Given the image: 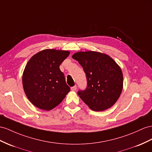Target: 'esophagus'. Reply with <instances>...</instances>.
Wrapping results in <instances>:
<instances>
[{"label": "esophagus", "mask_w": 152, "mask_h": 152, "mask_svg": "<svg viewBox=\"0 0 152 152\" xmlns=\"http://www.w3.org/2000/svg\"><path fill=\"white\" fill-rule=\"evenodd\" d=\"M71 90L72 91H76V89H77V86H76V85H75V86H73V87H72L71 88Z\"/></svg>", "instance_id": "1"}]
</instances>
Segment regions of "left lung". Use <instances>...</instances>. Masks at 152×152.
Instances as JSON below:
<instances>
[{
    "label": "left lung",
    "instance_id": "1",
    "mask_svg": "<svg viewBox=\"0 0 152 152\" xmlns=\"http://www.w3.org/2000/svg\"><path fill=\"white\" fill-rule=\"evenodd\" d=\"M72 57L86 74L87 87L77 92L83 102L97 112L113 106L123 90V76L119 66L107 54L91 50L76 53Z\"/></svg>",
    "mask_w": 152,
    "mask_h": 152
}]
</instances>
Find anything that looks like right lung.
Returning a JSON list of instances; mask_svg holds the SVG:
<instances>
[{
	"instance_id": "obj_1",
	"label": "right lung",
	"mask_w": 152,
	"mask_h": 152,
	"mask_svg": "<svg viewBox=\"0 0 152 152\" xmlns=\"http://www.w3.org/2000/svg\"><path fill=\"white\" fill-rule=\"evenodd\" d=\"M69 54L68 50L45 49L34 54L26 64L23 88L27 98L37 108L52 110L71 90L60 69Z\"/></svg>"
}]
</instances>
